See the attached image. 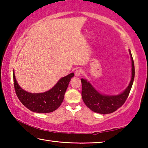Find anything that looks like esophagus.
<instances>
[{
  "label": "esophagus",
  "instance_id": "esophagus-1",
  "mask_svg": "<svg viewBox=\"0 0 148 148\" xmlns=\"http://www.w3.org/2000/svg\"><path fill=\"white\" fill-rule=\"evenodd\" d=\"M81 73H82V72H81V71H80V70H76V71H75V72H74V74H75V76H79L80 75H81Z\"/></svg>",
  "mask_w": 148,
  "mask_h": 148
}]
</instances>
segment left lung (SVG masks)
Here are the masks:
<instances>
[{
	"instance_id": "8db88e82",
	"label": "left lung",
	"mask_w": 148,
	"mask_h": 148,
	"mask_svg": "<svg viewBox=\"0 0 148 148\" xmlns=\"http://www.w3.org/2000/svg\"><path fill=\"white\" fill-rule=\"evenodd\" d=\"M129 54L131 59V79L129 86L121 93L114 95L101 93L87 79H81L82 99L86 106L92 111L101 114H110L116 111L125 103L129 96L134 78V64L130 49Z\"/></svg>"
}]
</instances>
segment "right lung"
Segmentation results:
<instances>
[{
    "instance_id": "1",
    "label": "right lung",
    "mask_w": 148,
    "mask_h": 148,
    "mask_svg": "<svg viewBox=\"0 0 148 148\" xmlns=\"http://www.w3.org/2000/svg\"><path fill=\"white\" fill-rule=\"evenodd\" d=\"M74 73H71L60 79L48 91L40 93L29 92L21 88L17 82L14 71L15 91L19 101L25 106L36 113H49L57 110L63 101L64 93Z\"/></svg>"
}]
</instances>
